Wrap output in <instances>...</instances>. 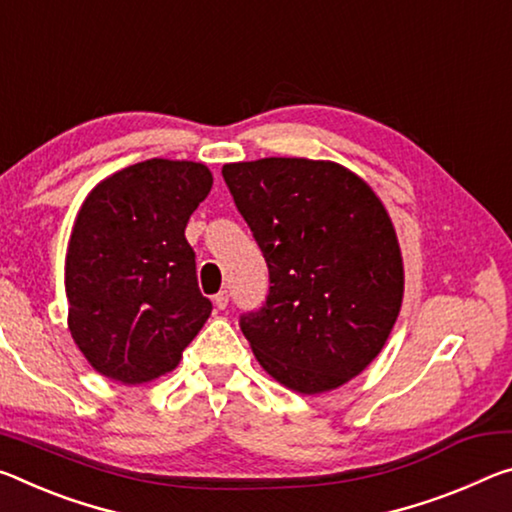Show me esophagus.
<instances>
[{
	"label": "esophagus",
	"instance_id": "1",
	"mask_svg": "<svg viewBox=\"0 0 512 512\" xmlns=\"http://www.w3.org/2000/svg\"><path fill=\"white\" fill-rule=\"evenodd\" d=\"M227 303H230V294H227L225 289H223V291H218V294L214 296V305L218 307V310H225Z\"/></svg>",
	"mask_w": 512,
	"mask_h": 512
}]
</instances>
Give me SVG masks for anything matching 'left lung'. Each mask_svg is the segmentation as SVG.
<instances>
[{"label":"left lung","instance_id":"obj_1","mask_svg":"<svg viewBox=\"0 0 512 512\" xmlns=\"http://www.w3.org/2000/svg\"><path fill=\"white\" fill-rule=\"evenodd\" d=\"M223 180L269 266L266 300L239 319L257 362L300 394L348 383L385 346L403 300L383 202L332 161H241Z\"/></svg>","mask_w":512,"mask_h":512}]
</instances>
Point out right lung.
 <instances>
[{
  "label": "right lung",
  "instance_id": "right-lung-1",
  "mask_svg": "<svg viewBox=\"0 0 512 512\" xmlns=\"http://www.w3.org/2000/svg\"><path fill=\"white\" fill-rule=\"evenodd\" d=\"M212 182L202 164L148 159L81 205L66 257L68 326L102 376L139 385L173 371L212 314L184 237Z\"/></svg>",
  "mask_w": 512,
  "mask_h": 512
}]
</instances>
